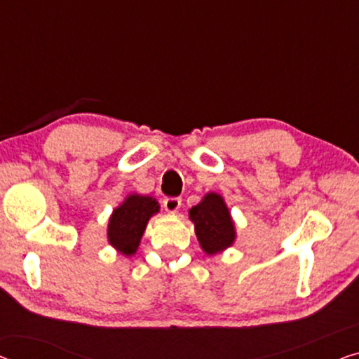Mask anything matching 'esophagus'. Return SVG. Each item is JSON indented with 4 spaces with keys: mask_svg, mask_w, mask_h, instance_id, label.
Returning a JSON list of instances; mask_svg holds the SVG:
<instances>
[{
    "mask_svg": "<svg viewBox=\"0 0 359 359\" xmlns=\"http://www.w3.org/2000/svg\"><path fill=\"white\" fill-rule=\"evenodd\" d=\"M163 205H164V210L168 212H175L180 208L182 201L179 196H165L163 200Z\"/></svg>",
    "mask_w": 359,
    "mask_h": 359,
    "instance_id": "esophagus-1",
    "label": "esophagus"
}]
</instances>
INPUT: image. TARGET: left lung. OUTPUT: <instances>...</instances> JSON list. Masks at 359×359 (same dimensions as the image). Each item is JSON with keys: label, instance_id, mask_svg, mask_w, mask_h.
Listing matches in <instances>:
<instances>
[{"label": "left lung", "instance_id": "1", "mask_svg": "<svg viewBox=\"0 0 359 359\" xmlns=\"http://www.w3.org/2000/svg\"><path fill=\"white\" fill-rule=\"evenodd\" d=\"M190 219L195 222L198 242L208 255H216L233 243V222L221 195L208 194L191 208Z\"/></svg>", "mask_w": 359, "mask_h": 359}]
</instances>
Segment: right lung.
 <instances>
[{
    "label": "right lung",
    "instance_id": "1",
    "mask_svg": "<svg viewBox=\"0 0 359 359\" xmlns=\"http://www.w3.org/2000/svg\"><path fill=\"white\" fill-rule=\"evenodd\" d=\"M158 211V203L151 196L130 195L119 208H116L109 219V243L122 255H133L145 232L148 219Z\"/></svg>",
    "mask_w": 359,
    "mask_h": 359
}]
</instances>
